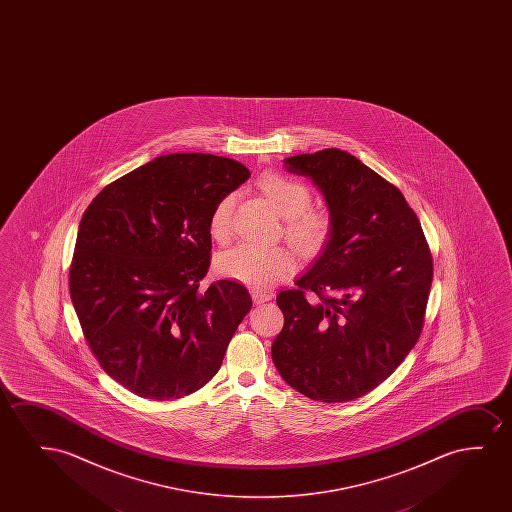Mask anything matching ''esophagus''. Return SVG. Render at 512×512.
Segmentation results:
<instances>
[{
	"label": "esophagus",
	"mask_w": 512,
	"mask_h": 512,
	"mask_svg": "<svg viewBox=\"0 0 512 512\" xmlns=\"http://www.w3.org/2000/svg\"><path fill=\"white\" fill-rule=\"evenodd\" d=\"M250 294H252V299L255 304H262V302L271 301V297H273L271 292H264V290H259V288H252V290H250Z\"/></svg>",
	"instance_id": "1"
}]
</instances>
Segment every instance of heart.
Returning <instances> with one entry per match:
<instances>
[{"label":"heart","instance_id":"heart-1","mask_svg":"<svg viewBox=\"0 0 512 512\" xmlns=\"http://www.w3.org/2000/svg\"><path fill=\"white\" fill-rule=\"evenodd\" d=\"M260 192L273 204L285 220L283 234L297 252L306 257L322 253L332 239L334 224L325 211L311 210V192L304 183L281 173H267L257 182ZM236 196L222 197L210 215V234L218 241L229 238ZM215 271L227 280L239 281L248 287H273L294 271L292 255L281 246H260L238 243L222 250L215 257Z\"/></svg>","mask_w":512,"mask_h":512}]
</instances>
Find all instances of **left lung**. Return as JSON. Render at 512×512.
I'll use <instances>...</instances> for the list:
<instances>
[{
    "label": "left lung",
    "instance_id": "1",
    "mask_svg": "<svg viewBox=\"0 0 512 512\" xmlns=\"http://www.w3.org/2000/svg\"><path fill=\"white\" fill-rule=\"evenodd\" d=\"M322 190L334 232L276 302L285 323L271 355L281 378L320 402L364 397L420 339L434 262L395 185L339 148L285 159Z\"/></svg>",
    "mask_w": 512,
    "mask_h": 512
}]
</instances>
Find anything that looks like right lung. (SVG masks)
Masks as SVG:
<instances>
[{
  "instance_id": "right-lung-1",
  "label": "right lung",
  "mask_w": 512,
  "mask_h": 512,
  "mask_svg": "<svg viewBox=\"0 0 512 512\" xmlns=\"http://www.w3.org/2000/svg\"><path fill=\"white\" fill-rule=\"evenodd\" d=\"M248 176L227 157L161 155L87 206L71 302L103 371L134 395L180 399L203 388L252 309L238 281L199 287L210 269L211 211Z\"/></svg>"
}]
</instances>
